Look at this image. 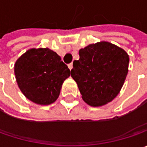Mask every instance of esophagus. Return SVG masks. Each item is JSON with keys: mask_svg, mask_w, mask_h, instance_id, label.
<instances>
[{"mask_svg": "<svg viewBox=\"0 0 147 147\" xmlns=\"http://www.w3.org/2000/svg\"><path fill=\"white\" fill-rule=\"evenodd\" d=\"M68 67H69V69H73V63H71V64H69V65H68Z\"/></svg>", "mask_w": 147, "mask_h": 147, "instance_id": "1", "label": "esophagus"}]
</instances>
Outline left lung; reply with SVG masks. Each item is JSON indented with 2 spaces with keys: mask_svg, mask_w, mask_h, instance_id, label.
<instances>
[{
  "mask_svg": "<svg viewBox=\"0 0 147 147\" xmlns=\"http://www.w3.org/2000/svg\"><path fill=\"white\" fill-rule=\"evenodd\" d=\"M78 53L80 58L73 63L71 77L82 100L93 107L112 101L126 79L129 55L121 47L104 41L90 44Z\"/></svg>",
  "mask_w": 147,
  "mask_h": 147,
  "instance_id": "obj_1",
  "label": "left lung"
}]
</instances>
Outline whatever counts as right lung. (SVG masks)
<instances>
[{
	"instance_id": "obj_1",
	"label": "right lung",
	"mask_w": 147,
	"mask_h": 147,
	"mask_svg": "<svg viewBox=\"0 0 147 147\" xmlns=\"http://www.w3.org/2000/svg\"><path fill=\"white\" fill-rule=\"evenodd\" d=\"M71 71L56 52L49 48L28 50L14 64V75L22 93L33 103L47 105L59 97Z\"/></svg>"
}]
</instances>
